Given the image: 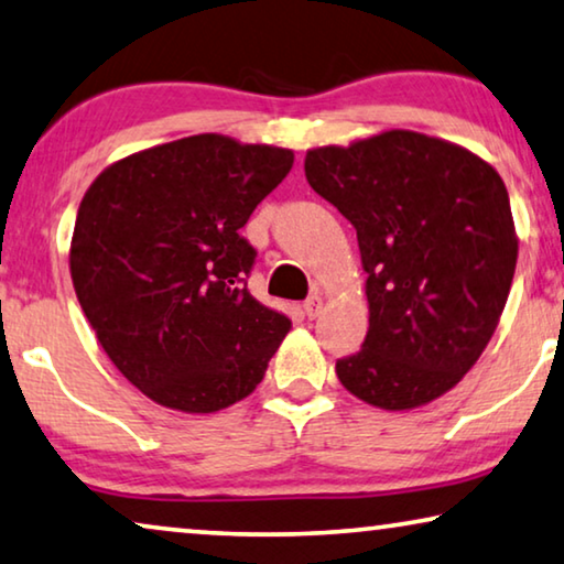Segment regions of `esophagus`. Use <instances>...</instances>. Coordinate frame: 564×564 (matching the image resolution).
<instances>
[{"instance_id": "1", "label": "esophagus", "mask_w": 564, "mask_h": 564, "mask_svg": "<svg viewBox=\"0 0 564 564\" xmlns=\"http://www.w3.org/2000/svg\"><path fill=\"white\" fill-rule=\"evenodd\" d=\"M322 308H324V301H322V296H318V293H314V296H308L304 301V314L308 318H316L318 314H322Z\"/></svg>"}]
</instances>
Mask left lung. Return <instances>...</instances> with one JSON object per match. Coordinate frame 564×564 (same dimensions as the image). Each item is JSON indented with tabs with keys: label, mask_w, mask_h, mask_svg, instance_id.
Masks as SVG:
<instances>
[{
	"label": "left lung",
	"mask_w": 564,
	"mask_h": 564,
	"mask_svg": "<svg viewBox=\"0 0 564 564\" xmlns=\"http://www.w3.org/2000/svg\"><path fill=\"white\" fill-rule=\"evenodd\" d=\"M304 170L355 225L367 271L369 329L336 377L382 410L441 398L481 357L514 279L501 176L464 147L400 129L311 149Z\"/></svg>",
	"instance_id": "1"
}]
</instances>
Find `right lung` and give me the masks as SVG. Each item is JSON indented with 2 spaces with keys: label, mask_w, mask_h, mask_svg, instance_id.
<instances>
[{
  "label": "right lung",
  "mask_w": 564,
  "mask_h": 564,
  "mask_svg": "<svg viewBox=\"0 0 564 564\" xmlns=\"http://www.w3.org/2000/svg\"><path fill=\"white\" fill-rule=\"evenodd\" d=\"M293 151L199 133L96 176L70 246L75 293L133 388L215 413L263 380L291 318L250 296L256 248L240 228L285 180Z\"/></svg>",
  "instance_id": "right-lung-1"
}]
</instances>
